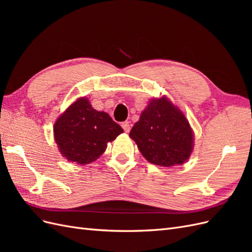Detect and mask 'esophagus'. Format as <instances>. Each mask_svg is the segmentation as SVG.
I'll return each instance as SVG.
<instances>
[{
    "mask_svg": "<svg viewBox=\"0 0 252 252\" xmlns=\"http://www.w3.org/2000/svg\"><path fill=\"white\" fill-rule=\"evenodd\" d=\"M121 126L123 127L125 132H129V131H130V122L125 121V122H123V123L121 124Z\"/></svg>",
    "mask_w": 252,
    "mask_h": 252,
    "instance_id": "esophagus-1",
    "label": "esophagus"
}]
</instances>
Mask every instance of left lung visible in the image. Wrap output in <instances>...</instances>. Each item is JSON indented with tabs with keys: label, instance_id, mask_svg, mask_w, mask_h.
Here are the masks:
<instances>
[{
	"label": "left lung",
	"instance_id": "1",
	"mask_svg": "<svg viewBox=\"0 0 252 252\" xmlns=\"http://www.w3.org/2000/svg\"><path fill=\"white\" fill-rule=\"evenodd\" d=\"M129 136L138 145L143 157L158 166L183 164L193 148L189 122L165 96L149 102Z\"/></svg>",
	"mask_w": 252,
	"mask_h": 252
}]
</instances>
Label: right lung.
<instances>
[{
  "label": "right lung",
  "mask_w": 252,
  "mask_h": 252,
  "mask_svg": "<svg viewBox=\"0 0 252 252\" xmlns=\"http://www.w3.org/2000/svg\"><path fill=\"white\" fill-rule=\"evenodd\" d=\"M108 113L91 107L81 97L66 109L53 127L59 150L68 161L85 165L103 155L107 143L123 132Z\"/></svg>",
  "instance_id": "1"
}]
</instances>
